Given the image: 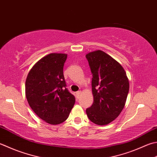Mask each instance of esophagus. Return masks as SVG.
<instances>
[{"mask_svg": "<svg viewBox=\"0 0 157 157\" xmlns=\"http://www.w3.org/2000/svg\"><path fill=\"white\" fill-rule=\"evenodd\" d=\"M81 94H82V92H81V91H78V92H77V93H76L77 96H78V97H79V96H80Z\"/></svg>", "mask_w": 157, "mask_h": 157, "instance_id": "obj_1", "label": "esophagus"}]
</instances>
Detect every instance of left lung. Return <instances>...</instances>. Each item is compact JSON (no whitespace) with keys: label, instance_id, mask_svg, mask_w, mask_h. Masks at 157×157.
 <instances>
[{"label":"left lung","instance_id":"1","mask_svg":"<svg viewBox=\"0 0 157 157\" xmlns=\"http://www.w3.org/2000/svg\"><path fill=\"white\" fill-rule=\"evenodd\" d=\"M92 73L94 102L86 112L98 125L110 123L123 109L129 90L124 69L117 61L101 50L86 55Z\"/></svg>","mask_w":157,"mask_h":157}]
</instances>
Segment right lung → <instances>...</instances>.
Segmentation results:
<instances>
[{"label": "right lung", "mask_w": 157, "mask_h": 157, "mask_svg": "<svg viewBox=\"0 0 157 157\" xmlns=\"http://www.w3.org/2000/svg\"><path fill=\"white\" fill-rule=\"evenodd\" d=\"M67 58L65 54H48L33 67L26 78L28 103L40 118L51 124L65 121L75 102L63 75Z\"/></svg>", "instance_id": "obj_1"}]
</instances>
